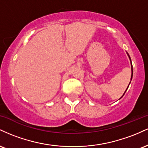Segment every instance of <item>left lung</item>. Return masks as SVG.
Segmentation results:
<instances>
[{
    "label": "left lung",
    "instance_id": "obj_1",
    "mask_svg": "<svg viewBox=\"0 0 148 148\" xmlns=\"http://www.w3.org/2000/svg\"><path fill=\"white\" fill-rule=\"evenodd\" d=\"M127 56H128V57H129V58H130V62H131V67H132V76H131V81H132V76H133V67H132V60H131V58H130V55H129V53H128L127 52ZM130 83H131V81L130 82V84H129V86H130ZM128 88H129V86L128 87H127V90L128 89ZM127 90H125V93L126 92V91H127ZM125 93H124L123 94V95L121 97H120V99H121L122 97H123L124 96V95H125Z\"/></svg>",
    "mask_w": 148,
    "mask_h": 148
}]
</instances>
